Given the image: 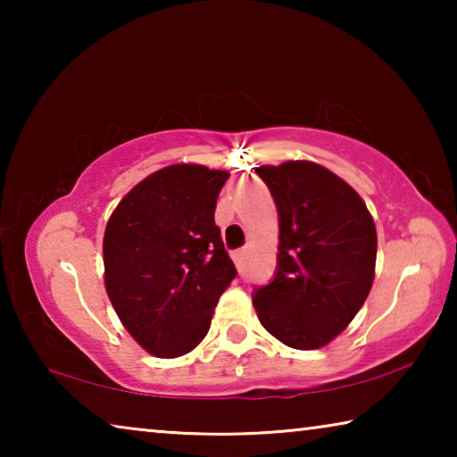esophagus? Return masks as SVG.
Segmentation results:
<instances>
[{"mask_svg":"<svg viewBox=\"0 0 457 457\" xmlns=\"http://www.w3.org/2000/svg\"><path fill=\"white\" fill-rule=\"evenodd\" d=\"M231 258H234V262H236V266L239 268V266H242V262H244V258H245V250H237V252H234V256H231Z\"/></svg>","mask_w":457,"mask_h":457,"instance_id":"obj_1","label":"esophagus"}]
</instances>
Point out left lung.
Instances as JSON below:
<instances>
[{"label":"left lung","mask_w":457,"mask_h":457,"mask_svg":"<svg viewBox=\"0 0 457 457\" xmlns=\"http://www.w3.org/2000/svg\"><path fill=\"white\" fill-rule=\"evenodd\" d=\"M256 173L276 201L280 245L274 280L253 294V308L286 346L320 349L349 327L373 286V215L349 183L312 161Z\"/></svg>","instance_id":"8db88e82"}]
</instances>
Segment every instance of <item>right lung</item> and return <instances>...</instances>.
Segmentation results:
<instances>
[{"instance_id": "right-lung-1", "label": "right lung", "mask_w": 457, "mask_h": 457, "mask_svg": "<svg viewBox=\"0 0 457 457\" xmlns=\"http://www.w3.org/2000/svg\"><path fill=\"white\" fill-rule=\"evenodd\" d=\"M228 177L195 163L163 167L137 183L106 223V294L129 335L159 359L195 349L236 276L213 220Z\"/></svg>"}]
</instances>
